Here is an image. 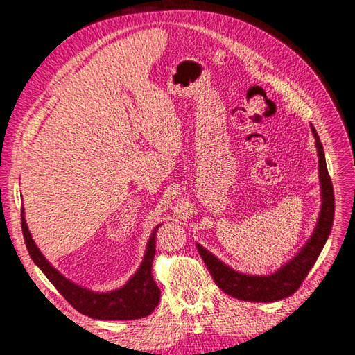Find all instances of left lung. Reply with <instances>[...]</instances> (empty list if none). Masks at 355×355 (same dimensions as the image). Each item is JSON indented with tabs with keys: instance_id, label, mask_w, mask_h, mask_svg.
<instances>
[{
	"instance_id": "8db88e82",
	"label": "left lung",
	"mask_w": 355,
	"mask_h": 355,
	"mask_svg": "<svg viewBox=\"0 0 355 355\" xmlns=\"http://www.w3.org/2000/svg\"><path fill=\"white\" fill-rule=\"evenodd\" d=\"M313 133L315 136V145L318 149V171L321 182V198H323V206H321L320 218L314 234L311 235V239L305 244L304 249L292 261L284 265L282 270L265 277L235 272L227 265H223L219 259H216L206 249H202L200 244H197L198 253L202 257L204 263H206L214 283L225 293L241 300H249V302H274V300L284 299L293 295L300 287L309 270L314 266L320 252L323 250L333 225L335 196H333V185L326 166L323 145H321L314 127Z\"/></svg>"
}]
</instances>
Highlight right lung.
<instances>
[{
    "label": "right lung",
    "mask_w": 355,
    "mask_h": 355,
    "mask_svg": "<svg viewBox=\"0 0 355 355\" xmlns=\"http://www.w3.org/2000/svg\"><path fill=\"white\" fill-rule=\"evenodd\" d=\"M20 218H22L20 223H22L25 244L32 261L41 268V271L46 274L51 284L58 288V292L78 313L98 320H136L149 315L158 305L159 288L157 287L151 274L153 259L155 254V232L158 227L154 230L151 239H149L141 268L130 278V282L124 287L114 290V292L94 293L87 288H83L71 283L68 278L59 274L46 261V257L37 249V245L28 231L24 218V209Z\"/></svg>",
    "instance_id": "add662e5"
}]
</instances>
